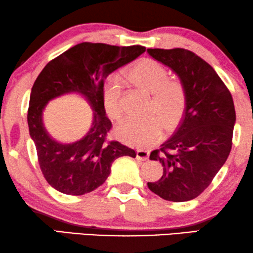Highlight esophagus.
<instances>
[{"instance_id":"obj_1","label":"esophagus","mask_w":253,"mask_h":253,"mask_svg":"<svg viewBox=\"0 0 253 253\" xmlns=\"http://www.w3.org/2000/svg\"><path fill=\"white\" fill-rule=\"evenodd\" d=\"M149 152L148 150H143V149H138L136 150V158L141 159V160H148L149 159Z\"/></svg>"}]
</instances>
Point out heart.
Returning a JSON list of instances; mask_svg holds the SVG:
<instances>
[{
  "label": "heart",
  "mask_w": 253,
  "mask_h": 253,
  "mask_svg": "<svg viewBox=\"0 0 253 253\" xmlns=\"http://www.w3.org/2000/svg\"><path fill=\"white\" fill-rule=\"evenodd\" d=\"M126 80L135 87L150 93L147 118H129L120 124L117 133L126 143L147 147L158 140L163 127L170 131L183 121L187 109V90L178 78L169 77L168 70L155 59L143 58L127 68ZM103 105L107 117L120 120L123 114L122 90L110 78L103 86Z\"/></svg>",
  "instance_id": "1"
}]
</instances>
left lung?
Here are the masks:
<instances>
[{
	"label": "left lung",
	"instance_id": "left-lung-1",
	"mask_svg": "<svg viewBox=\"0 0 253 253\" xmlns=\"http://www.w3.org/2000/svg\"><path fill=\"white\" fill-rule=\"evenodd\" d=\"M156 60L171 68L187 90V109L170 139L150 154L164 173L148 183L151 192L170 202L196 198L212 183L232 148L234 103L229 88L214 68L183 48L148 49Z\"/></svg>",
	"mask_w": 253,
	"mask_h": 253
}]
</instances>
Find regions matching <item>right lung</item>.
I'll use <instances>...</instances> for the list:
<instances>
[{
    "instance_id": "1",
    "label": "right lung",
    "mask_w": 253,
    "mask_h": 253,
    "mask_svg": "<svg viewBox=\"0 0 253 253\" xmlns=\"http://www.w3.org/2000/svg\"><path fill=\"white\" fill-rule=\"evenodd\" d=\"M146 51L135 44L118 47L82 42L44 66L32 86L28 126L35 142L41 172L48 184L67 195H84L105 183L112 163L119 157L135 158L133 149L109 140L112 123L105 117L103 86L105 78ZM77 91L89 99L95 112L89 133L80 142L63 145L51 139L42 124V110L50 99Z\"/></svg>"
}]
</instances>
